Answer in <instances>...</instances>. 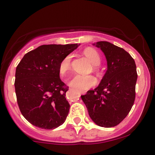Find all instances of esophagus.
Listing matches in <instances>:
<instances>
[{
  "label": "esophagus",
  "instance_id": "esophagus-1",
  "mask_svg": "<svg viewBox=\"0 0 155 155\" xmlns=\"http://www.w3.org/2000/svg\"><path fill=\"white\" fill-rule=\"evenodd\" d=\"M80 93H81V94H85V93H86V91H80Z\"/></svg>",
  "mask_w": 155,
  "mask_h": 155
}]
</instances>
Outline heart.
I'll return each mask as SVG.
<instances>
[{
  "instance_id": "obj_1",
  "label": "heart",
  "mask_w": 155,
  "mask_h": 155,
  "mask_svg": "<svg viewBox=\"0 0 155 155\" xmlns=\"http://www.w3.org/2000/svg\"><path fill=\"white\" fill-rule=\"evenodd\" d=\"M83 54L89 60L90 62L94 65V69H97L96 66L101 64V57L98 52L94 48H87L83 51ZM71 56L67 55L61 61L58 67V72L61 76H65L70 69ZM96 84V79L92 76H82L77 75L74 76L70 81V85L73 88L79 90H86Z\"/></svg>"
}]
</instances>
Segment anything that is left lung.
<instances>
[{
    "mask_svg": "<svg viewBox=\"0 0 155 155\" xmlns=\"http://www.w3.org/2000/svg\"><path fill=\"white\" fill-rule=\"evenodd\" d=\"M93 45L105 55L107 70L97 87L81 97L93 122L110 128L124 120L134 104L138 77L136 63L128 52L108 41H97Z\"/></svg>",
    "mask_w": 155,
    "mask_h": 155,
    "instance_id": "1",
    "label": "left lung"
}]
</instances>
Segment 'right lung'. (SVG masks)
<instances>
[{
  "label": "right lung",
  "instance_id": "right-lung-1",
  "mask_svg": "<svg viewBox=\"0 0 155 155\" xmlns=\"http://www.w3.org/2000/svg\"><path fill=\"white\" fill-rule=\"evenodd\" d=\"M79 45H45L24 55L15 74V91L22 116L31 124L54 130L65 122L70 110L68 87L58 67Z\"/></svg>",
  "mask_w": 155,
  "mask_h": 155
}]
</instances>
